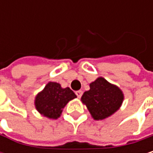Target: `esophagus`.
I'll use <instances>...</instances> for the list:
<instances>
[{"instance_id": "34e87169", "label": "esophagus", "mask_w": 153, "mask_h": 153, "mask_svg": "<svg viewBox=\"0 0 153 153\" xmlns=\"http://www.w3.org/2000/svg\"><path fill=\"white\" fill-rule=\"evenodd\" d=\"M76 96L78 97V98H80L81 96H82V91H81V90H78V91H76Z\"/></svg>"}]
</instances>
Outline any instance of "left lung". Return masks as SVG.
Returning a JSON list of instances; mask_svg holds the SVG:
<instances>
[{
    "label": "left lung",
    "mask_w": 153,
    "mask_h": 153,
    "mask_svg": "<svg viewBox=\"0 0 153 153\" xmlns=\"http://www.w3.org/2000/svg\"><path fill=\"white\" fill-rule=\"evenodd\" d=\"M89 87L90 89L82 95L81 101L95 120H104L119 110L124 96L118 87L102 77L90 83Z\"/></svg>",
    "instance_id": "obj_1"
}]
</instances>
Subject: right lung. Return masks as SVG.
<instances>
[{
	"mask_svg": "<svg viewBox=\"0 0 153 153\" xmlns=\"http://www.w3.org/2000/svg\"><path fill=\"white\" fill-rule=\"evenodd\" d=\"M76 95L69 88H62L56 82H48L35 98L37 111L49 119H57L63 108Z\"/></svg>",
	"mask_w": 153,
	"mask_h": 153,
	"instance_id": "add662e5",
	"label": "right lung"
}]
</instances>
